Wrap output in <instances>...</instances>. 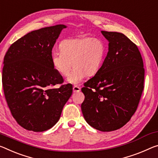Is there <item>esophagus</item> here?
<instances>
[{"instance_id": "1", "label": "esophagus", "mask_w": 158, "mask_h": 158, "mask_svg": "<svg viewBox=\"0 0 158 158\" xmlns=\"http://www.w3.org/2000/svg\"><path fill=\"white\" fill-rule=\"evenodd\" d=\"M80 91H81V89L79 88V86H73V91L74 92H79Z\"/></svg>"}]
</instances>
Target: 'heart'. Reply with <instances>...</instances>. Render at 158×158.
Here are the masks:
<instances>
[{"label": "heart", "instance_id": "b5f03b06", "mask_svg": "<svg viewBox=\"0 0 158 158\" xmlns=\"http://www.w3.org/2000/svg\"><path fill=\"white\" fill-rule=\"evenodd\" d=\"M60 52L52 54V67L62 77H67L72 67L74 68L67 81L78 84L88 76L99 71L103 61L106 46L98 38L67 39L60 44Z\"/></svg>", "mask_w": 158, "mask_h": 158}]
</instances>
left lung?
Masks as SVG:
<instances>
[{
  "label": "left lung",
  "instance_id": "left-lung-1",
  "mask_svg": "<svg viewBox=\"0 0 158 158\" xmlns=\"http://www.w3.org/2000/svg\"><path fill=\"white\" fill-rule=\"evenodd\" d=\"M108 52L99 71L84 84L81 111L101 131L120 129L136 112L143 90L145 70L136 44L119 32L101 31Z\"/></svg>",
  "mask_w": 158,
  "mask_h": 158
}]
</instances>
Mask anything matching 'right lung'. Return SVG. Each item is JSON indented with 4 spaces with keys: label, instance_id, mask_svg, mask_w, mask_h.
Wrapping results in <instances>:
<instances>
[{
    "label": "right lung",
    "instance_id": "add662e5",
    "mask_svg": "<svg viewBox=\"0 0 158 158\" xmlns=\"http://www.w3.org/2000/svg\"><path fill=\"white\" fill-rule=\"evenodd\" d=\"M64 24L29 32L12 44L4 57L2 82L7 106L24 129L41 132L60 119L72 94L71 84L52 67V49Z\"/></svg>",
    "mask_w": 158,
    "mask_h": 158
}]
</instances>
